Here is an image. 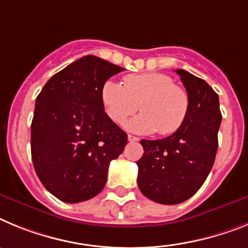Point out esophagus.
Wrapping results in <instances>:
<instances>
[{
	"label": "esophagus",
	"mask_w": 248,
	"mask_h": 248,
	"mask_svg": "<svg viewBox=\"0 0 248 248\" xmlns=\"http://www.w3.org/2000/svg\"><path fill=\"white\" fill-rule=\"evenodd\" d=\"M127 139H128V141H131V142L139 141V137H136V136H132V135H128V136H127Z\"/></svg>",
	"instance_id": "1"
}]
</instances>
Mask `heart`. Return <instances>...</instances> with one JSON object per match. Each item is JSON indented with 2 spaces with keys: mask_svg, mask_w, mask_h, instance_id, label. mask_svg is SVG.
<instances>
[{
  "mask_svg": "<svg viewBox=\"0 0 248 248\" xmlns=\"http://www.w3.org/2000/svg\"><path fill=\"white\" fill-rule=\"evenodd\" d=\"M103 108L112 121L122 124L139 109L140 116L126 124L139 133L160 135L176 132L187 117L189 98L180 86L173 85L171 77L163 73L148 72L130 75L124 83L108 79L101 90Z\"/></svg>",
  "mask_w": 248,
  "mask_h": 248,
  "instance_id": "1",
  "label": "heart"
}]
</instances>
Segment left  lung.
<instances>
[{"mask_svg":"<svg viewBox=\"0 0 248 248\" xmlns=\"http://www.w3.org/2000/svg\"><path fill=\"white\" fill-rule=\"evenodd\" d=\"M186 87L189 108L184 124L162 140H141L139 188L147 199L177 204L192 197L207 178L216 157L222 120L218 94L202 78L176 70Z\"/></svg>","mask_w":248,"mask_h":248,"instance_id":"left-lung-1","label":"left lung"}]
</instances>
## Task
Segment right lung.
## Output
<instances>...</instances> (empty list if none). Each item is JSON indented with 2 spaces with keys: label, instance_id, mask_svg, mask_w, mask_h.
<instances>
[{
  "label": "right lung",
  "instance_id": "1",
  "mask_svg": "<svg viewBox=\"0 0 248 248\" xmlns=\"http://www.w3.org/2000/svg\"><path fill=\"white\" fill-rule=\"evenodd\" d=\"M120 66L85 56L47 81L31 124L34 171L47 191L68 203L87 201L106 185L108 166L124 152L126 132L107 116L101 90Z\"/></svg>",
  "mask_w": 248,
  "mask_h": 248
}]
</instances>
